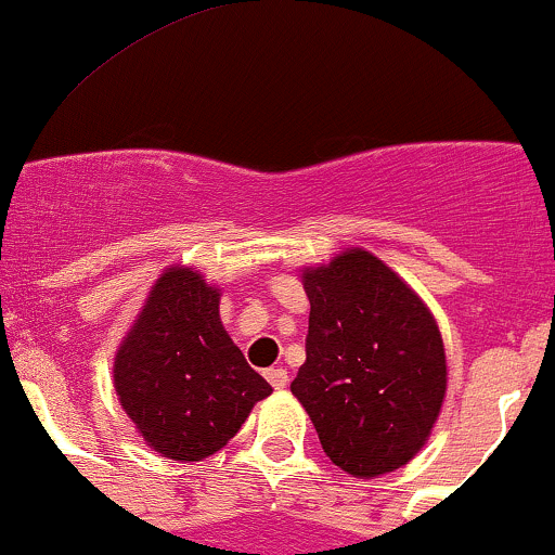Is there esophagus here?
<instances>
[{
    "label": "esophagus",
    "instance_id": "esophagus-1",
    "mask_svg": "<svg viewBox=\"0 0 555 555\" xmlns=\"http://www.w3.org/2000/svg\"><path fill=\"white\" fill-rule=\"evenodd\" d=\"M264 375H267V380L275 386V389H285V386H288V373H285L283 367H270Z\"/></svg>",
    "mask_w": 555,
    "mask_h": 555
}]
</instances>
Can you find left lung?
Returning a JSON list of instances; mask_svg holds the SVG:
<instances>
[{
	"label": "left lung",
	"instance_id": "left-lung-1",
	"mask_svg": "<svg viewBox=\"0 0 555 555\" xmlns=\"http://www.w3.org/2000/svg\"><path fill=\"white\" fill-rule=\"evenodd\" d=\"M307 362L291 384L325 455L351 476L389 474L426 444L447 389L439 327L389 267L351 248L304 272Z\"/></svg>",
	"mask_w": 555,
	"mask_h": 555
}]
</instances>
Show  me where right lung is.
I'll return each instance as SVG.
<instances>
[{"label":"right lung","mask_w":555,"mask_h":555,"mask_svg":"<svg viewBox=\"0 0 555 555\" xmlns=\"http://www.w3.org/2000/svg\"><path fill=\"white\" fill-rule=\"evenodd\" d=\"M118 399L142 439L171 461L222 450L272 386L219 320V291L188 267L158 278L113 365Z\"/></svg>","instance_id":"1"}]
</instances>
